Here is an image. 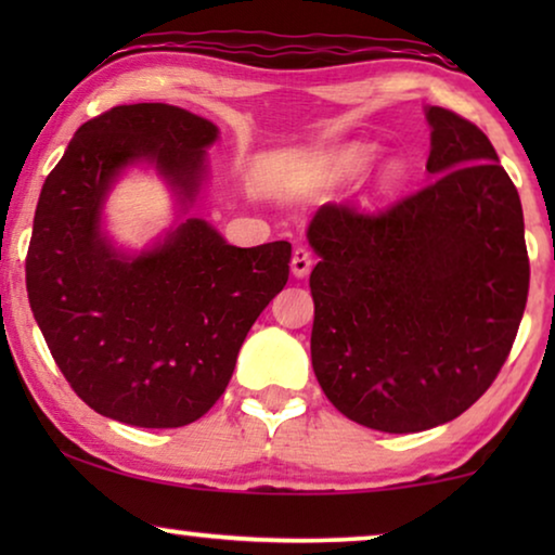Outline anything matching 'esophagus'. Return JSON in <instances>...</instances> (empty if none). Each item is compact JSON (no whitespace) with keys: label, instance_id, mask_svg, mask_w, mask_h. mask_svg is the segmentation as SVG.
Listing matches in <instances>:
<instances>
[{"label":"esophagus","instance_id":"1","mask_svg":"<svg viewBox=\"0 0 555 555\" xmlns=\"http://www.w3.org/2000/svg\"><path fill=\"white\" fill-rule=\"evenodd\" d=\"M310 268H313V255H310L308 247L298 245L293 249V262H291V270L295 278H306Z\"/></svg>","mask_w":555,"mask_h":555}]
</instances>
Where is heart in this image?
Segmentation results:
<instances>
[{"instance_id":"1","label":"heart","mask_w":555,"mask_h":555,"mask_svg":"<svg viewBox=\"0 0 555 555\" xmlns=\"http://www.w3.org/2000/svg\"><path fill=\"white\" fill-rule=\"evenodd\" d=\"M374 162V149L371 146H351L344 151V156H340V169L346 173H359L366 169V166ZM399 179V166L393 164L386 169V177H384V186H391L393 181Z\"/></svg>"}]
</instances>
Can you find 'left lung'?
<instances>
[{
    "mask_svg": "<svg viewBox=\"0 0 555 555\" xmlns=\"http://www.w3.org/2000/svg\"><path fill=\"white\" fill-rule=\"evenodd\" d=\"M427 120V186L376 211L328 202L308 227L315 378L389 435L452 422L490 389L530 283L520 196L490 139L439 105Z\"/></svg>",
    "mask_w": 555,
    "mask_h": 555,
    "instance_id": "left-lung-1",
    "label": "left lung"
}]
</instances>
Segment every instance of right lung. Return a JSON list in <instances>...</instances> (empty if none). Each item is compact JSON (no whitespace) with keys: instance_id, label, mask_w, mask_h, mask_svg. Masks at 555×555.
I'll use <instances>...</instances> for the list:
<instances>
[{"instance_id":"right-lung-1","label":"right lung","mask_w":555,"mask_h":555,"mask_svg":"<svg viewBox=\"0 0 555 555\" xmlns=\"http://www.w3.org/2000/svg\"><path fill=\"white\" fill-rule=\"evenodd\" d=\"M215 139V124L177 105H116L78 128L37 202L25 268L35 321L73 391L131 427L207 414L291 275V242L234 247L196 217L139 257L103 237L101 207L120 169L154 162L192 204Z\"/></svg>"}]
</instances>
